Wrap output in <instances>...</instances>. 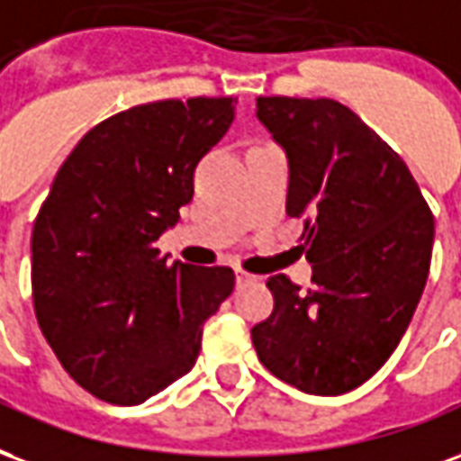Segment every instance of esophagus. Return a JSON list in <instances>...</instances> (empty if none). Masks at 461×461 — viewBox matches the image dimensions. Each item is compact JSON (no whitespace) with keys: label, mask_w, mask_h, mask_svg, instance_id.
<instances>
[{"label":"esophagus","mask_w":461,"mask_h":461,"mask_svg":"<svg viewBox=\"0 0 461 461\" xmlns=\"http://www.w3.org/2000/svg\"><path fill=\"white\" fill-rule=\"evenodd\" d=\"M235 277H238V285H245V282L255 280V275H250V272L245 270H235Z\"/></svg>","instance_id":"esophagus-1"}]
</instances>
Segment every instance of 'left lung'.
I'll return each instance as SVG.
<instances>
[{
    "label": "left lung",
    "mask_w": 461,
    "mask_h": 461,
    "mask_svg": "<svg viewBox=\"0 0 461 461\" xmlns=\"http://www.w3.org/2000/svg\"><path fill=\"white\" fill-rule=\"evenodd\" d=\"M258 120L290 159L287 213L304 218L314 290L272 275L275 309L253 346L280 381L341 395L401 344L428 282L435 218L401 154L337 100L258 97Z\"/></svg>",
    "instance_id": "obj_1"
}]
</instances>
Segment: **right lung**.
<instances>
[{"mask_svg":"<svg viewBox=\"0 0 461 461\" xmlns=\"http://www.w3.org/2000/svg\"><path fill=\"white\" fill-rule=\"evenodd\" d=\"M235 117L233 97L134 105L95 124L60 164L33 221V309L83 391L140 405L191 371L230 267L154 248L194 196V169Z\"/></svg>","mask_w":461,"mask_h":461,"instance_id":"obj_1","label":"right lung"}]
</instances>
